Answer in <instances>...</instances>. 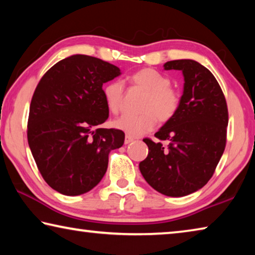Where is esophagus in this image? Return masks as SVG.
I'll return each mask as SVG.
<instances>
[{
    "label": "esophagus",
    "instance_id": "34e87169",
    "mask_svg": "<svg viewBox=\"0 0 255 255\" xmlns=\"http://www.w3.org/2000/svg\"><path fill=\"white\" fill-rule=\"evenodd\" d=\"M131 141H133V138L131 137V136H129V135H126V137H125V144H130Z\"/></svg>",
    "mask_w": 255,
    "mask_h": 255
}]
</instances>
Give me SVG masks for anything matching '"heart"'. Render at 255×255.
<instances>
[{"mask_svg":"<svg viewBox=\"0 0 255 255\" xmlns=\"http://www.w3.org/2000/svg\"><path fill=\"white\" fill-rule=\"evenodd\" d=\"M132 86L145 92L140 115H125L114 123L115 127L129 136L138 137L152 130L159 123H166L176 114L181 96L178 90L171 86V80L154 68H143L129 76ZM108 109L117 115L123 109L124 85L120 81H111L103 88Z\"/></svg>","mask_w":255,"mask_h":255,"instance_id":"heart-1","label":"heart"}]
</instances>
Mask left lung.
I'll list each match as a JSON object with an SVG mask.
<instances>
[{"mask_svg": "<svg viewBox=\"0 0 255 255\" xmlns=\"http://www.w3.org/2000/svg\"><path fill=\"white\" fill-rule=\"evenodd\" d=\"M164 70L182 71L183 94L176 114L149 138L148 155L139 163L150 187L169 197L196 192L208 182L226 146L228 110L225 96L211 72L192 59L170 60Z\"/></svg>", "mask_w": 255, "mask_h": 255, "instance_id": "1", "label": "left lung"}]
</instances>
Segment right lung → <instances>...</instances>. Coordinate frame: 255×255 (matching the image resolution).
<instances>
[{
  "label": "right lung",
  "mask_w": 255,
  "mask_h": 255,
  "mask_svg": "<svg viewBox=\"0 0 255 255\" xmlns=\"http://www.w3.org/2000/svg\"><path fill=\"white\" fill-rule=\"evenodd\" d=\"M122 73L86 55L59 60L41 77L30 103L28 143L42 178L56 191L79 196L100 182L110 150L125 133L100 128L109 117L102 85Z\"/></svg>",
  "instance_id": "1"
}]
</instances>
